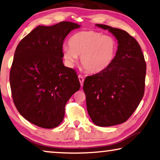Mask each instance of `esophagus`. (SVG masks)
I'll list each match as a JSON object with an SVG mask.
<instances>
[{
  "mask_svg": "<svg viewBox=\"0 0 160 160\" xmlns=\"http://www.w3.org/2000/svg\"><path fill=\"white\" fill-rule=\"evenodd\" d=\"M78 80H79V82H80V84H81V86H82V87L83 84H84V78L83 77V76H82V75H78Z\"/></svg>",
  "mask_w": 160,
  "mask_h": 160,
  "instance_id": "34e87169",
  "label": "esophagus"
}]
</instances>
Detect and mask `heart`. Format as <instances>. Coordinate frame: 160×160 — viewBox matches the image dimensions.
<instances>
[{"label": "heart", "mask_w": 160, "mask_h": 160, "mask_svg": "<svg viewBox=\"0 0 160 160\" xmlns=\"http://www.w3.org/2000/svg\"><path fill=\"white\" fill-rule=\"evenodd\" d=\"M62 48V55L68 66H73L80 56L81 64L87 72L99 73L107 70L116 58L118 44L111 36L96 30L76 32Z\"/></svg>", "instance_id": "obj_1"}]
</instances>
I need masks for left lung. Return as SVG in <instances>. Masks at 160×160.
I'll use <instances>...</instances> for the list:
<instances>
[{
	"instance_id": "8db88e82",
	"label": "left lung",
	"mask_w": 160,
	"mask_h": 160,
	"mask_svg": "<svg viewBox=\"0 0 160 160\" xmlns=\"http://www.w3.org/2000/svg\"><path fill=\"white\" fill-rule=\"evenodd\" d=\"M117 39L118 50L107 70L85 78L88 114L98 126L126 122L139 105L144 93L147 65L138 42L124 30L96 24Z\"/></svg>"
}]
</instances>
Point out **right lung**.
Masks as SVG:
<instances>
[{
    "mask_svg": "<svg viewBox=\"0 0 160 160\" xmlns=\"http://www.w3.org/2000/svg\"><path fill=\"white\" fill-rule=\"evenodd\" d=\"M79 27L70 22L38 26L15 50L9 77L13 102L25 119L41 128L58 126L66 102L80 89L75 70L64 66L62 55L66 37Z\"/></svg>",
    "mask_w": 160,
    "mask_h": 160,
    "instance_id": "obj_1",
    "label": "right lung"
}]
</instances>
